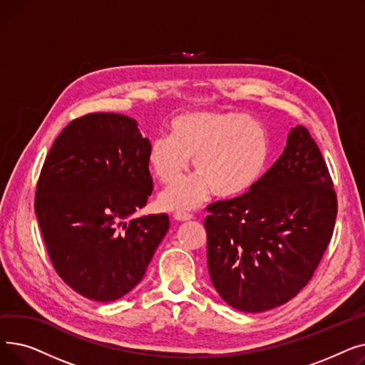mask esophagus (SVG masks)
<instances>
[{"label": "esophagus", "instance_id": "34e87169", "mask_svg": "<svg viewBox=\"0 0 365 365\" xmlns=\"http://www.w3.org/2000/svg\"><path fill=\"white\" fill-rule=\"evenodd\" d=\"M173 217H175V220H178V222H187V220H190V219H192L194 216H192V215H189V213L178 212V213H175V215H173Z\"/></svg>", "mask_w": 365, "mask_h": 365}]
</instances>
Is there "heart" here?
I'll return each instance as SVG.
<instances>
[{"label": "heart", "instance_id": "1", "mask_svg": "<svg viewBox=\"0 0 365 365\" xmlns=\"http://www.w3.org/2000/svg\"><path fill=\"white\" fill-rule=\"evenodd\" d=\"M271 145L263 125L232 110H189L170 123V136L149 145L148 161L160 182L172 185L187 170L190 158L199 175L165 189V210L197 208L212 192L222 200L250 190L269 163Z\"/></svg>", "mask_w": 365, "mask_h": 365}]
</instances>
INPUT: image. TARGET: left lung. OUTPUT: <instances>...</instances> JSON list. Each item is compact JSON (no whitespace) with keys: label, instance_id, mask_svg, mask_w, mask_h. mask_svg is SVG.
I'll return each mask as SVG.
<instances>
[{"label":"left lung","instance_id":"obj_1","mask_svg":"<svg viewBox=\"0 0 365 365\" xmlns=\"http://www.w3.org/2000/svg\"><path fill=\"white\" fill-rule=\"evenodd\" d=\"M207 263L232 308L263 312L312 278L337 216V197L308 128L290 130L282 155L241 197L207 207Z\"/></svg>","mask_w":365,"mask_h":365}]
</instances>
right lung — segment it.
Listing matches in <instances>:
<instances>
[{
    "instance_id": "add662e5",
    "label": "right lung",
    "mask_w": 365,
    "mask_h": 365,
    "mask_svg": "<svg viewBox=\"0 0 365 365\" xmlns=\"http://www.w3.org/2000/svg\"><path fill=\"white\" fill-rule=\"evenodd\" d=\"M149 139L121 113H88L57 136L41 168L35 215L59 277L113 302L136 287L168 231L164 215L134 219L152 194Z\"/></svg>"
}]
</instances>
